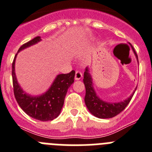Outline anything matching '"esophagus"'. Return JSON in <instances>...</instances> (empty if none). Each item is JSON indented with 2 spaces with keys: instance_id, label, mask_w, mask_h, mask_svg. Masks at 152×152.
Masks as SVG:
<instances>
[{
  "instance_id": "esophagus-1",
  "label": "esophagus",
  "mask_w": 152,
  "mask_h": 152,
  "mask_svg": "<svg viewBox=\"0 0 152 152\" xmlns=\"http://www.w3.org/2000/svg\"><path fill=\"white\" fill-rule=\"evenodd\" d=\"M82 77H83V73H82L80 71L76 70V74H75V80H80Z\"/></svg>"
}]
</instances>
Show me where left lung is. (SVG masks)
Here are the masks:
<instances>
[{
    "mask_svg": "<svg viewBox=\"0 0 152 152\" xmlns=\"http://www.w3.org/2000/svg\"><path fill=\"white\" fill-rule=\"evenodd\" d=\"M134 53L136 56L137 60H138V55L134 51ZM83 83L86 87V105L89 112L93 115L99 118H113V117H115V115L119 114L120 113H122V111L125 109V107L129 105L134 93V92L130 97H129L125 101L121 102L109 103V102L102 101L96 96L94 89L92 87V76L89 73L88 68L86 69V71L84 72ZM135 90H136V89H135Z\"/></svg>",
    "mask_w": 152,
    "mask_h": 152,
    "instance_id": "8db88e82",
    "label": "left lung"
}]
</instances>
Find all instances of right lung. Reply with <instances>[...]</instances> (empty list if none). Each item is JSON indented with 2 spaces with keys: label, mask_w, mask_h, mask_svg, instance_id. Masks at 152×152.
<instances>
[{
  "label": "right lung",
  "mask_w": 152,
  "mask_h": 152,
  "mask_svg": "<svg viewBox=\"0 0 152 152\" xmlns=\"http://www.w3.org/2000/svg\"><path fill=\"white\" fill-rule=\"evenodd\" d=\"M40 40L41 39L39 37L34 38L22 45L18 50V52ZM16 56L12 63V80L14 96L18 105L26 114L35 119L42 122L53 120L61 112L67 90L74 82L75 71L72 70L66 74L58 75L46 93L33 97L26 94L18 83L14 72Z\"/></svg>",
  "instance_id": "obj_1"
}]
</instances>
